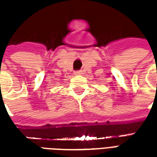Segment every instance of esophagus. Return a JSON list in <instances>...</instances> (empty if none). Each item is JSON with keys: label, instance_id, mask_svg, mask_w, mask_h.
<instances>
[{"label": "esophagus", "instance_id": "34e87169", "mask_svg": "<svg viewBox=\"0 0 157 157\" xmlns=\"http://www.w3.org/2000/svg\"><path fill=\"white\" fill-rule=\"evenodd\" d=\"M75 75H80V74H81V71H75Z\"/></svg>", "mask_w": 157, "mask_h": 157}]
</instances>
